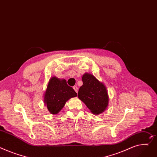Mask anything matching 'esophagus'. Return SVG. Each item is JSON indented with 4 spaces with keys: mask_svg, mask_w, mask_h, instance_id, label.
I'll list each match as a JSON object with an SVG mask.
<instances>
[{
    "mask_svg": "<svg viewBox=\"0 0 157 157\" xmlns=\"http://www.w3.org/2000/svg\"><path fill=\"white\" fill-rule=\"evenodd\" d=\"M73 89L75 90V91L76 93H78V87H77L76 86H73Z\"/></svg>",
    "mask_w": 157,
    "mask_h": 157,
    "instance_id": "34e87169",
    "label": "esophagus"
}]
</instances>
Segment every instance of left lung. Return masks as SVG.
<instances>
[{
	"mask_svg": "<svg viewBox=\"0 0 157 157\" xmlns=\"http://www.w3.org/2000/svg\"><path fill=\"white\" fill-rule=\"evenodd\" d=\"M82 85L79 88L78 98L85 103L94 114H100L108 106L109 96L106 87L95 76L85 73L82 77Z\"/></svg>",
	"mask_w": 157,
	"mask_h": 157,
	"instance_id": "1",
	"label": "left lung"
}]
</instances>
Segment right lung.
I'll return each instance as SVG.
<instances>
[{"label":"right lung","mask_w":157,"mask_h":157,"mask_svg":"<svg viewBox=\"0 0 157 157\" xmlns=\"http://www.w3.org/2000/svg\"><path fill=\"white\" fill-rule=\"evenodd\" d=\"M76 96V91L67 85L65 79L52 77L45 93L44 103L51 113L56 114L64 107L69 98Z\"/></svg>","instance_id":"add662e5"}]
</instances>
